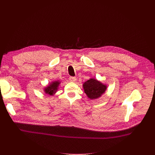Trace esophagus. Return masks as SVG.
I'll return each mask as SVG.
<instances>
[{
  "instance_id": "esophagus-1",
  "label": "esophagus",
  "mask_w": 155,
  "mask_h": 155,
  "mask_svg": "<svg viewBox=\"0 0 155 155\" xmlns=\"http://www.w3.org/2000/svg\"><path fill=\"white\" fill-rule=\"evenodd\" d=\"M69 80L71 81H72V82H75L76 80H77V78L75 77H69Z\"/></svg>"
}]
</instances>
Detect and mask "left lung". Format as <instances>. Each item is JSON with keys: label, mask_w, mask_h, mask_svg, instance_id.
Segmentation results:
<instances>
[{"label": "left lung", "mask_w": 155, "mask_h": 155, "mask_svg": "<svg viewBox=\"0 0 155 155\" xmlns=\"http://www.w3.org/2000/svg\"><path fill=\"white\" fill-rule=\"evenodd\" d=\"M84 93L91 99L99 97L104 93L106 90V86L95 79H90L83 84Z\"/></svg>", "instance_id": "left-lung-1"}]
</instances>
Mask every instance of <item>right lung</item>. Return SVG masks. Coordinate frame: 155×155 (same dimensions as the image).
I'll list each match as a JSON object with an SVG mask.
<instances>
[{
  "label": "right lung",
  "mask_w": 155,
  "mask_h": 155,
  "mask_svg": "<svg viewBox=\"0 0 155 155\" xmlns=\"http://www.w3.org/2000/svg\"><path fill=\"white\" fill-rule=\"evenodd\" d=\"M59 83H60L58 81H56L51 83V84H50V86H48L45 89V93L47 94H48L52 96L54 93H55V92L58 90V87Z\"/></svg>",
  "instance_id": "add662e5"
}]
</instances>
